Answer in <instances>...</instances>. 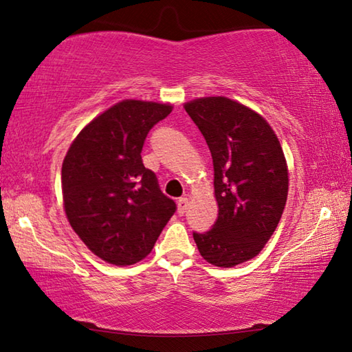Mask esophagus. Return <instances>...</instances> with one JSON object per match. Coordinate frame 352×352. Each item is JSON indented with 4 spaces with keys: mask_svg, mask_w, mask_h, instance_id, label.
<instances>
[{
    "mask_svg": "<svg viewBox=\"0 0 352 352\" xmlns=\"http://www.w3.org/2000/svg\"><path fill=\"white\" fill-rule=\"evenodd\" d=\"M188 206H189V200L186 197H182L180 200L177 201V211H178V214H180V216H183V214L186 212Z\"/></svg>",
    "mask_w": 352,
    "mask_h": 352,
    "instance_id": "obj_1",
    "label": "esophagus"
}]
</instances>
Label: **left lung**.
<instances>
[{
  "label": "left lung",
  "instance_id": "obj_1",
  "mask_svg": "<svg viewBox=\"0 0 352 352\" xmlns=\"http://www.w3.org/2000/svg\"><path fill=\"white\" fill-rule=\"evenodd\" d=\"M205 136L214 164V226L194 241L206 262L230 269L256 258L275 233L289 168L275 130L258 111L225 96L183 105Z\"/></svg>",
  "mask_w": 352,
  "mask_h": 352
}]
</instances>
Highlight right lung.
Here are the masks:
<instances>
[{
  "label": "right lung",
  "mask_w": 352,
  "mask_h": 352,
  "mask_svg": "<svg viewBox=\"0 0 352 352\" xmlns=\"http://www.w3.org/2000/svg\"><path fill=\"white\" fill-rule=\"evenodd\" d=\"M172 109L124 99L88 122L65 155V214L88 250L109 264L144 259L175 212V204L141 160L148 130Z\"/></svg>",
  "instance_id": "1"
}]
</instances>
